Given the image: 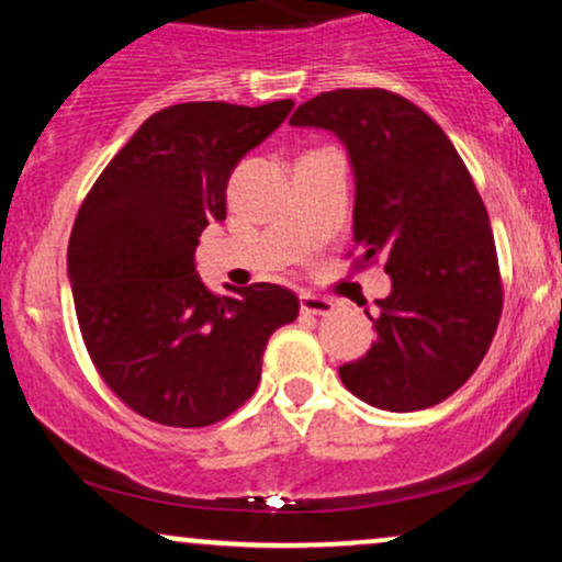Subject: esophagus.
<instances>
[{"mask_svg": "<svg viewBox=\"0 0 562 562\" xmlns=\"http://www.w3.org/2000/svg\"><path fill=\"white\" fill-rule=\"evenodd\" d=\"M335 303L330 299H322V295H312V293H301V312L314 314V317H327L333 314Z\"/></svg>", "mask_w": 562, "mask_h": 562, "instance_id": "34e87169", "label": "esophagus"}]
</instances>
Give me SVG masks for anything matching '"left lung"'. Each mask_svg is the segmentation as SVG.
Listing matches in <instances>:
<instances>
[{
    "mask_svg": "<svg viewBox=\"0 0 562 562\" xmlns=\"http://www.w3.org/2000/svg\"><path fill=\"white\" fill-rule=\"evenodd\" d=\"M293 126L348 147L357 203L353 267L383 259L391 293L378 340L340 367L353 396L391 412L434 406L486 357L502 317V274L486 205L441 126L389 89H335L295 108Z\"/></svg>",
    "mask_w": 562,
    "mask_h": 562,
    "instance_id": "obj_1",
    "label": "left lung"
}]
</instances>
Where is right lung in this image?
Wrapping results in <instances>:
<instances>
[{
    "label": "right lung",
    "instance_id": "right-lung-1",
    "mask_svg": "<svg viewBox=\"0 0 562 562\" xmlns=\"http://www.w3.org/2000/svg\"><path fill=\"white\" fill-rule=\"evenodd\" d=\"M293 100L245 108L182 102L153 113L83 198L68 243L76 317L92 364L128 409L203 428L254 396L277 327L299 317L288 288L216 295L195 272L209 222L227 218V182Z\"/></svg>",
    "mask_w": 562,
    "mask_h": 562
}]
</instances>
